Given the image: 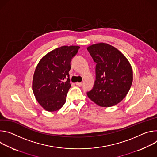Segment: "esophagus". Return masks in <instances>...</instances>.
I'll list each match as a JSON object with an SVG mask.
<instances>
[{"label":"esophagus","mask_w":157,"mask_h":157,"mask_svg":"<svg viewBox=\"0 0 157 157\" xmlns=\"http://www.w3.org/2000/svg\"><path fill=\"white\" fill-rule=\"evenodd\" d=\"M76 85L78 86H82L83 85V83L82 82H77Z\"/></svg>","instance_id":"34e87169"}]
</instances>
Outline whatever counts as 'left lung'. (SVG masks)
<instances>
[{
    "label": "left lung",
    "instance_id": "left-lung-1",
    "mask_svg": "<svg viewBox=\"0 0 157 157\" xmlns=\"http://www.w3.org/2000/svg\"><path fill=\"white\" fill-rule=\"evenodd\" d=\"M87 50L97 64L94 87L86 94L100 107L114 106L126 97L131 87V65L122 53L109 44H94Z\"/></svg>",
    "mask_w": 157,
    "mask_h": 157
}]
</instances>
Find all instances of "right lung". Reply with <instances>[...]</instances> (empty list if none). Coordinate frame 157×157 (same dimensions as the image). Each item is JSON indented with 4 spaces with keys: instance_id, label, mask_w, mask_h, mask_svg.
<instances>
[{
    "instance_id": "add662e5",
    "label": "right lung",
    "mask_w": 157,
    "mask_h": 157,
    "mask_svg": "<svg viewBox=\"0 0 157 157\" xmlns=\"http://www.w3.org/2000/svg\"><path fill=\"white\" fill-rule=\"evenodd\" d=\"M78 46H62L47 54L35 71L32 90L36 100L47 111L54 112L62 107L71 86L69 71L72 58Z\"/></svg>"
}]
</instances>
